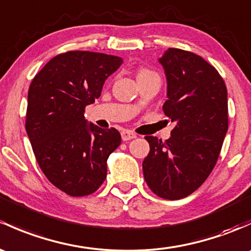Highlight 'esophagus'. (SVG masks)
<instances>
[{
	"mask_svg": "<svg viewBox=\"0 0 251 251\" xmlns=\"http://www.w3.org/2000/svg\"><path fill=\"white\" fill-rule=\"evenodd\" d=\"M137 134L132 132V131H128V130H124L123 132H121V138H123V141H130V139H133L136 138Z\"/></svg>",
	"mask_w": 251,
	"mask_h": 251,
	"instance_id": "1",
	"label": "esophagus"
}]
</instances>
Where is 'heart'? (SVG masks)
<instances>
[{
	"mask_svg": "<svg viewBox=\"0 0 251 251\" xmlns=\"http://www.w3.org/2000/svg\"><path fill=\"white\" fill-rule=\"evenodd\" d=\"M150 77H159V75H157L156 72L149 70V68H141V70L138 71V73H137V78H138V80L139 79L150 78Z\"/></svg>",
	"mask_w": 251,
	"mask_h": 251,
	"instance_id": "heart-1",
	"label": "heart"
}]
</instances>
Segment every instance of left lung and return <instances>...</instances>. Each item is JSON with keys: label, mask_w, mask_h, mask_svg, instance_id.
I'll list each match as a JSON object with an SVG mask.
<instances>
[{"label": "left lung", "mask_w": 251, "mask_h": 251, "mask_svg": "<svg viewBox=\"0 0 251 251\" xmlns=\"http://www.w3.org/2000/svg\"><path fill=\"white\" fill-rule=\"evenodd\" d=\"M159 61L167 78L162 109L176 126L165 142L146 137L150 151L143 174L155 195L180 200L216 165L228 128L227 89L214 66L194 52L170 48Z\"/></svg>", "instance_id": "left-lung-1"}]
</instances>
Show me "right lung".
Wrapping results in <instances>:
<instances>
[{"instance_id":"obj_1","label":"right lung","mask_w":251,"mask_h":251,"mask_svg":"<svg viewBox=\"0 0 251 251\" xmlns=\"http://www.w3.org/2000/svg\"><path fill=\"white\" fill-rule=\"evenodd\" d=\"M121 63L114 55L73 50L52 57L30 84L25 127L33 154L50 183L70 196L102 185L108 157L121 143L114 127L88 125L84 118Z\"/></svg>"}]
</instances>
